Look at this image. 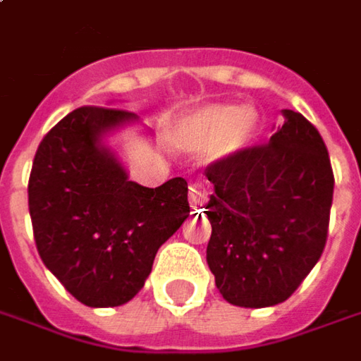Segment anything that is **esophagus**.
<instances>
[{
  "label": "esophagus",
  "instance_id": "obj_1",
  "mask_svg": "<svg viewBox=\"0 0 361 361\" xmlns=\"http://www.w3.org/2000/svg\"><path fill=\"white\" fill-rule=\"evenodd\" d=\"M207 205V189L203 183H193L189 191V207L193 211H201Z\"/></svg>",
  "mask_w": 361,
  "mask_h": 361
}]
</instances>
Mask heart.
I'll list each match as a JSON object with an SVG mask.
<instances>
[{"instance_id":"1","label":"heart","mask_w":361,"mask_h":361,"mask_svg":"<svg viewBox=\"0 0 361 361\" xmlns=\"http://www.w3.org/2000/svg\"><path fill=\"white\" fill-rule=\"evenodd\" d=\"M258 133L259 113L254 107L209 103L173 127L172 145L183 152H211L213 160H231L250 148Z\"/></svg>"}]
</instances>
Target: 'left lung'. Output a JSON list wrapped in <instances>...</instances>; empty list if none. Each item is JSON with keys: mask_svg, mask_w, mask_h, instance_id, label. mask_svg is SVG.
<instances>
[{"mask_svg": "<svg viewBox=\"0 0 361 361\" xmlns=\"http://www.w3.org/2000/svg\"><path fill=\"white\" fill-rule=\"evenodd\" d=\"M281 113L268 145L205 170L213 183L207 264L224 301L246 309L289 299L329 234L334 176L324 140L301 113Z\"/></svg>", "mask_w": 361, "mask_h": 361, "instance_id": "obj_1", "label": "left lung"}]
</instances>
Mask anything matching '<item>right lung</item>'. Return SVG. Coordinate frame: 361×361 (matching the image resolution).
Instances as JSON below:
<instances>
[{
    "label": "right lung",
    "mask_w": 361,
    "mask_h": 361,
    "mask_svg": "<svg viewBox=\"0 0 361 361\" xmlns=\"http://www.w3.org/2000/svg\"><path fill=\"white\" fill-rule=\"evenodd\" d=\"M135 113L80 107L42 138L29 178V213L44 266L80 303L119 307L145 287L156 252L189 216L188 181L128 180L109 138Z\"/></svg>",
    "instance_id": "obj_1"
}]
</instances>
